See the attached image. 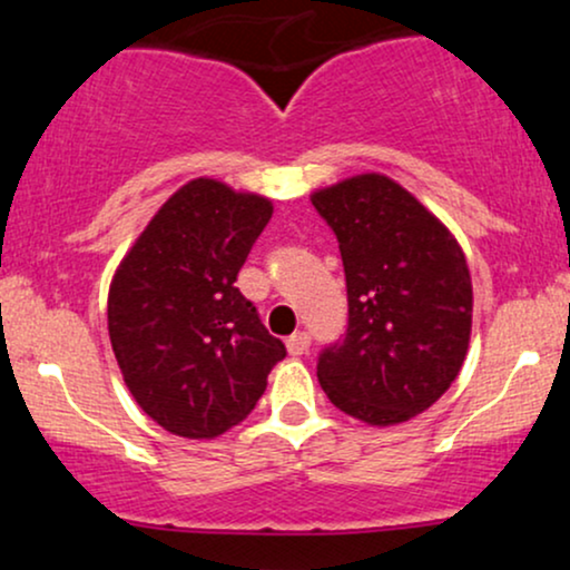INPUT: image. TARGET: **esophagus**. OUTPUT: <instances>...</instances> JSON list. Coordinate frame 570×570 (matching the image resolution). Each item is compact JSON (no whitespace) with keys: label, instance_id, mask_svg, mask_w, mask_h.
<instances>
[{"label":"esophagus","instance_id":"obj_1","mask_svg":"<svg viewBox=\"0 0 570 570\" xmlns=\"http://www.w3.org/2000/svg\"><path fill=\"white\" fill-rule=\"evenodd\" d=\"M286 348H289V353L292 356H303V353L311 348V335H307V332H294V335L286 340Z\"/></svg>","mask_w":570,"mask_h":570}]
</instances>
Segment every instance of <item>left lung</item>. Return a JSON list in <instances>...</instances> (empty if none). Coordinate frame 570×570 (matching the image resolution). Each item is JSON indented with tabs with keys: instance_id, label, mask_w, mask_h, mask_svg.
Segmentation results:
<instances>
[{
	"instance_id": "8db88e82",
	"label": "left lung",
	"mask_w": 570,
	"mask_h": 570,
	"mask_svg": "<svg viewBox=\"0 0 570 570\" xmlns=\"http://www.w3.org/2000/svg\"><path fill=\"white\" fill-rule=\"evenodd\" d=\"M311 200L337 235L348 289V326L318 353V383L337 410L372 426L410 421L450 389L466 358V257L389 176H353Z\"/></svg>"
}]
</instances>
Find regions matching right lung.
<instances>
[{"label": "right lung", "instance_id": "add662e5", "mask_svg": "<svg viewBox=\"0 0 570 570\" xmlns=\"http://www.w3.org/2000/svg\"><path fill=\"white\" fill-rule=\"evenodd\" d=\"M273 206L214 179L163 203L109 286V340L139 407L187 440L238 426L286 356L235 281Z\"/></svg>", "mask_w": 570, "mask_h": 570}]
</instances>
